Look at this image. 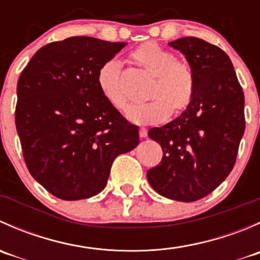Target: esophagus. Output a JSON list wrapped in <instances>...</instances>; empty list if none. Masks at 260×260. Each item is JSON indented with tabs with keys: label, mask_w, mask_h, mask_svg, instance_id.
<instances>
[{
	"label": "esophagus",
	"mask_w": 260,
	"mask_h": 260,
	"mask_svg": "<svg viewBox=\"0 0 260 260\" xmlns=\"http://www.w3.org/2000/svg\"><path fill=\"white\" fill-rule=\"evenodd\" d=\"M140 137L146 138L147 137V129L146 128H140Z\"/></svg>",
	"instance_id": "obj_1"
}]
</instances>
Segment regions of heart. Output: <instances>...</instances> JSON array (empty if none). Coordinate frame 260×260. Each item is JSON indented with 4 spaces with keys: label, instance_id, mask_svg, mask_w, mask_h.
I'll return each mask as SVG.
<instances>
[{
    "label": "heart",
    "instance_id": "obj_1",
    "mask_svg": "<svg viewBox=\"0 0 260 260\" xmlns=\"http://www.w3.org/2000/svg\"><path fill=\"white\" fill-rule=\"evenodd\" d=\"M131 59L153 77L143 104L131 107L127 118L138 125L158 124L170 114H180L190 107L195 95L196 77L187 61L177 60L176 55L156 43H146L131 54ZM98 86L104 98L118 111L128 106L122 80L120 64L112 59L104 62L98 72Z\"/></svg>",
    "mask_w": 260,
    "mask_h": 260
}]
</instances>
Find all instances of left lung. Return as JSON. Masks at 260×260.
<instances>
[{"label":"left lung","instance_id":"8db88e82","mask_svg":"<svg viewBox=\"0 0 260 260\" xmlns=\"http://www.w3.org/2000/svg\"><path fill=\"white\" fill-rule=\"evenodd\" d=\"M169 45L192 67L195 95L180 117L148 131L164 156L147 180L159 195L191 203L214 191L234 167L245 129L244 93L232 60L216 45L192 36Z\"/></svg>","mask_w":260,"mask_h":260}]
</instances>
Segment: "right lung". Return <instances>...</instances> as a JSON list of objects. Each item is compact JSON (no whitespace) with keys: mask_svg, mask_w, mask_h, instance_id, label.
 <instances>
[{"mask_svg":"<svg viewBox=\"0 0 260 260\" xmlns=\"http://www.w3.org/2000/svg\"><path fill=\"white\" fill-rule=\"evenodd\" d=\"M127 43L73 36L43 46L17 81L15 123L31 176L62 200H81L107 185L114 158L140 143L107 101L98 72Z\"/></svg>","mask_w":260,"mask_h":260,"instance_id":"1","label":"right lung"}]
</instances>
